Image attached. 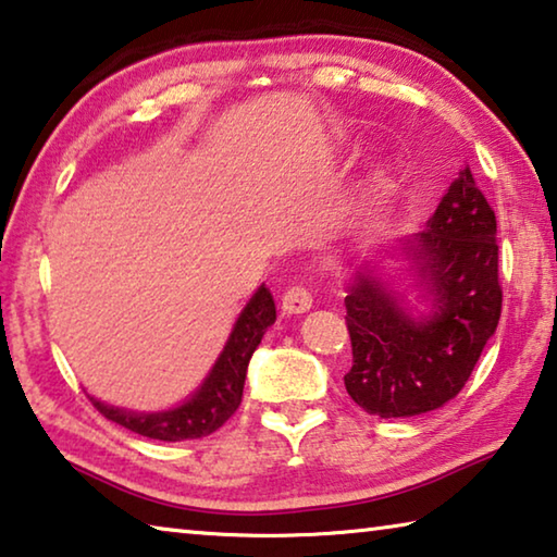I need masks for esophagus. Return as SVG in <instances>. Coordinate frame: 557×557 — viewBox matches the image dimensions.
I'll return each instance as SVG.
<instances>
[{
  "label": "esophagus",
  "instance_id": "obj_1",
  "mask_svg": "<svg viewBox=\"0 0 557 557\" xmlns=\"http://www.w3.org/2000/svg\"><path fill=\"white\" fill-rule=\"evenodd\" d=\"M312 307V292H309L307 285H292L285 289L282 295V309L287 314H301Z\"/></svg>",
  "mask_w": 557,
  "mask_h": 557
}]
</instances>
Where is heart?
I'll list each match as a JSON object with an SVG mask.
<instances>
[{
  "label": "heart",
  "instance_id": "1",
  "mask_svg": "<svg viewBox=\"0 0 557 557\" xmlns=\"http://www.w3.org/2000/svg\"><path fill=\"white\" fill-rule=\"evenodd\" d=\"M375 178H385V169H379V176Z\"/></svg>",
  "mask_w": 557,
  "mask_h": 557
}]
</instances>
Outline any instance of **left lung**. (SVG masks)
Returning <instances> with one entry per match:
<instances>
[{
  "label": "left lung",
  "instance_id": "1",
  "mask_svg": "<svg viewBox=\"0 0 557 557\" xmlns=\"http://www.w3.org/2000/svg\"><path fill=\"white\" fill-rule=\"evenodd\" d=\"M412 245L435 295L430 319L412 322L363 272L344 299L354 351L344 385L379 418H412L455 398L502 317L496 213L469 164Z\"/></svg>",
  "mask_w": 557,
  "mask_h": 557
}]
</instances>
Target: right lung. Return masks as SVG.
<instances>
[{
	"label": "right lung",
	"instance_id": "obj_1",
	"mask_svg": "<svg viewBox=\"0 0 557 557\" xmlns=\"http://www.w3.org/2000/svg\"><path fill=\"white\" fill-rule=\"evenodd\" d=\"M275 299L272 292L262 285L256 297L248 301L243 309L238 322L233 326V334L225 344L223 354L215 361L213 371L201 391L194 395L191 400L184 403L182 408H174L169 412H152V414H137L120 408H110V405L92 400L96 410L112 422H117L129 432L162 440V442H182V440H199L211 435V432L225 425V420L233 418L243 400V385H245V371H248V361L252 351H256L262 334L270 324H275Z\"/></svg>",
	"mask_w": 557,
	"mask_h": 557
}]
</instances>
